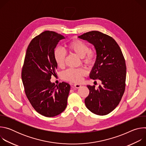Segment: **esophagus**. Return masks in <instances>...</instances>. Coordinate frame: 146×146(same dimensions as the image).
Returning <instances> with one entry per match:
<instances>
[{
	"label": "esophagus",
	"instance_id": "obj_1",
	"mask_svg": "<svg viewBox=\"0 0 146 146\" xmlns=\"http://www.w3.org/2000/svg\"><path fill=\"white\" fill-rule=\"evenodd\" d=\"M73 86H74V88H80L81 87V84H74V85H73Z\"/></svg>",
	"mask_w": 146,
	"mask_h": 146
}]
</instances>
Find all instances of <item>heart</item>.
I'll return each instance as SVG.
<instances>
[{"label":"heart","mask_w":146,"mask_h":146,"mask_svg":"<svg viewBox=\"0 0 146 146\" xmlns=\"http://www.w3.org/2000/svg\"><path fill=\"white\" fill-rule=\"evenodd\" d=\"M67 50L80 57L82 63L88 67L92 66L96 60L95 53L90 50L89 45L80 39H74L66 45ZM54 58L56 64L60 68L65 65L66 53L60 48H56L54 51ZM86 73L84 69L69 68L63 72L61 74L64 80L73 82H79L82 79V77Z\"/></svg>","instance_id":"b5f03b06"}]
</instances>
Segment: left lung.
Returning <instances> with one entry per match:
<instances>
[{"mask_svg":"<svg viewBox=\"0 0 146 146\" xmlns=\"http://www.w3.org/2000/svg\"><path fill=\"white\" fill-rule=\"evenodd\" d=\"M78 37L95 46L96 59L90 77L102 82L98 88L87 86L90 94L85 99L86 106L96 115L108 114L118 105L125 89V58L117 43L108 35L94 31Z\"/></svg>","mask_w":146,"mask_h":146,"instance_id":"8db88e82","label":"left lung"}]
</instances>
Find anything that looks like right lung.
I'll return each mask as SVG.
<instances>
[{
  "mask_svg": "<svg viewBox=\"0 0 146 146\" xmlns=\"http://www.w3.org/2000/svg\"><path fill=\"white\" fill-rule=\"evenodd\" d=\"M64 38L50 31L35 37L27 48L23 66L21 77L26 96L34 109L47 117L58 115L67 106L70 85L62 82L57 86L50 81L57 69L54 49Z\"/></svg>",
  "mask_w": 146,
  "mask_h": 146,
  "instance_id": "1",
  "label": "right lung"
}]
</instances>
